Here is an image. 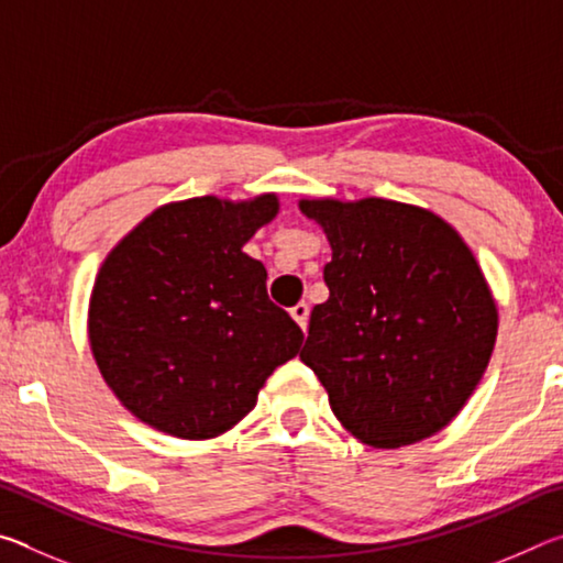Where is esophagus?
<instances>
[{"instance_id": "1", "label": "esophagus", "mask_w": 563, "mask_h": 563, "mask_svg": "<svg viewBox=\"0 0 563 563\" xmlns=\"http://www.w3.org/2000/svg\"><path fill=\"white\" fill-rule=\"evenodd\" d=\"M290 316L305 330V328H308V318H310V305L308 302H298V305H295V308H290Z\"/></svg>"}]
</instances>
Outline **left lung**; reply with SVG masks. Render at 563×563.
<instances>
[{
    "mask_svg": "<svg viewBox=\"0 0 563 563\" xmlns=\"http://www.w3.org/2000/svg\"><path fill=\"white\" fill-rule=\"evenodd\" d=\"M332 261L300 360L347 432L377 450L422 442L460 415L497 342V305L454 228L419 206L305 198Z\"/></svg>",
    "mask_w": 563,
    "mask_h": 563,
    "instance_id": "1",
    "label": "left lung"
}]
</instances>
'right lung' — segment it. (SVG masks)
I'll use <instances>...</instances> for the list:
<instances>
[{
	"mask_svg": "<svg viewBox=\"0 0 563 563\" xmlns=\"http://www.w3.org/2000/svg\"><path fill=\"white\" fill-rule=\"evenodd\" d=\"M278 216V196L168 203L101 263L89 342L101 377L133 417L180 440H211L258 402L273 369L298 355L302 330L243 253Z\"/></svg>",
	"mask_w": 563,
	"mask_h": 563,
	"instance_id": "right-lung-1",
	"label": "right lung"
}]
</instances>
